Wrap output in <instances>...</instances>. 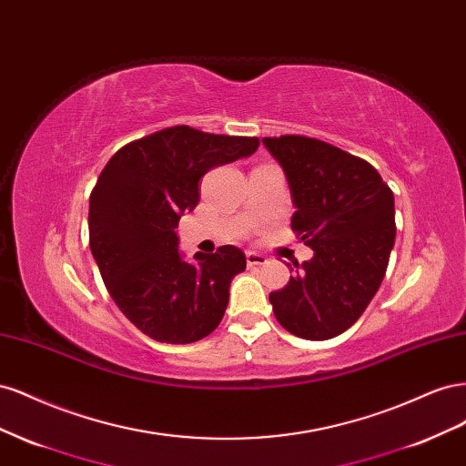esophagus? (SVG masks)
Returning <instances> with one entry per match:
<instances>
[{
    "label": "esophagus",
    "instance_id": "1",
    "mask_svg": "<svg viewBox=\"0 0 466 466\" xmlns=\"http://www.w3.org/2000/svg\"><path fill=\"white\" fill-rule=\"evenodd\" d=\"M266 262H268V258L264 255H260V252H255V250L247 252V264L248 266H262Z\"/></svg>",
    "mask_w": 466,
    "mask_h": 466
}]
</instances>
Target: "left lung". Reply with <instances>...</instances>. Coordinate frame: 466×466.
<instances>
[{"mask_svg": "<svg viewBox=\"0 0 466 466\" xmlns=\"http://www.w3.org/2000/svg\"><path fill=\"white\" fill-rule=\"evenodd\" d=\"M262 144L286 173L291 229L313 248L311 260L293 262L288 286L270 293L274 315L295 336L329 340L361 317L385 278L397 235L392 190L373 165L320 139Z\"/></svg>", "mask_w": 466, "mask_h": 466, "instance_id": "left-lung-1", "label": "left lung"}]
</instances>
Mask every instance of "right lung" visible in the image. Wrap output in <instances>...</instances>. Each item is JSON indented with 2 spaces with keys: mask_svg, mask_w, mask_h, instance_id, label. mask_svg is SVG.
Listing matches in <instances>:
<instances>
[{
  "mask_svg": "<svg viewBox=\"0 0 466 466\" xmlns=\"http://www.w3.org/2000/svg\"><path fill=\"white\" fill-rule=\"evenodd\" d=\"M258 137L173 126L112 155L89 196V245L105 286L136 329L157 342H198L218 329L231 279L247 268L233 245L178 252L177 228L209 168L248 157Z\"/></svg>",
  "mask_w": 466,
  "mask_h": 466,
  "instance_id": "obj_1",
  "label": "right lung"
}]
</instances>
